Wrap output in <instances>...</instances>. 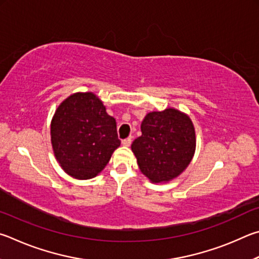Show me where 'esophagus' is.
<instances>
[{"instance_id":"1","label":"esophagus","mask_w":259,"mask_h":259,"mask_svg":"<svg viewBox=\"0 0 259 259\" xmlns=\"http://www.w3.org/2000/svg\"><path fill=\"white\" fill-rule=\"evenodd\" d=\"M131 143H132V137L127 138V139L122 140V141H121V144H122V146H125V147L131 146Z\"/></svg>"}]
</instances>
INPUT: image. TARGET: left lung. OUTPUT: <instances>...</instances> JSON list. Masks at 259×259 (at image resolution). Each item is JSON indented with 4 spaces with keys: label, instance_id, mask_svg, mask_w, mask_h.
<instances>
[{
    "label": "left lung",
    "instance_id": "left-lung-1",
    "mask_svg": "<svg viewBox=\"0 0 259 259\" xmlns=\"http://www.w3.org/2000/svg\"><path fill=\"white\" fill-rule=\"evenodd\" d=\"M132 143L140 170L152 183L168 182L182 173L196 151V132L188 115L174 108L152 111Z\"/></svg>",
    "mask_w": 259,
    "mask_h": 259
}]
</instances>
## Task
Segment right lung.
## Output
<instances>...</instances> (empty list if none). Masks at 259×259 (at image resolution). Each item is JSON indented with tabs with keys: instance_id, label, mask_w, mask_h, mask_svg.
<instances>
[{
	"instance_id": "right-lung-1",
	"label": "right lung",
	"mask_w": 259,
	"mask_h": 259,
	"mask_svg": "<svg viewBox=\"0 0 259 259\" xmlns=\"http://www.w3.org/2000/svg\"><path fill=\"white\" fill-rule=\"evenodd\" d=\"M51 142L61 168L78 180L95 178L120 146L115 118L92 92L72 94L58 107Z\"/></svg>"
}]
</instances>
